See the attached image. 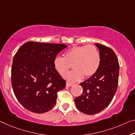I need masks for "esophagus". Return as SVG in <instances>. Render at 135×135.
<instances>
[{"label":"esophagus","instance_id":"obj_1","mask_svg":"<svg viewBox=\"0 0 135 135\" xmlns=\"http://www.w3.org/2000/svg\"><path fill=\"white\" fill-rule=\"evenodd\" d=\"M73 85L72 83H69V82H67V83H66V86H67V87H70L71 86Z\"/></svg>","mask_w":135,"mask_h":135}]
</instances>
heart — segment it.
<instances>
[{
	"label": "heart",
	"instance_id": "obj_1",
	"mask_svg": "<svg viewBox=\"0 0 135 135\" xmlns=\"http://www.w3.org/2000/svg\"><path fill=\"white\" fill-rule=\"evenodd\" d=\"M101 63V56L97 47L94 45L74 46L65 53V57L56 56L53 61L55 70L64 76L71 69L73 72L65 76L70 81H78L83 78H89L97 72Z\"/></svg>",
	"mask_w": 135,
	"mask_h": 135
}]
</instances>
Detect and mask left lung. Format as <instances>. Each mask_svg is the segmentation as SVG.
Returning <instances> with one entry per match:
<instances>
[{"label": "left lung", "instance_id": "1", "mask_svg": "<svg viewBox=\"0 0 135 135\" xmlns=\"http://www.w3.org/2000/svg\"><path fill=\"white\" fill-rule=\"evenodd\" d=\"M100 50L101 63L97 72L80 83L82 95L74 99L76 106L87 115H94L107 108L116 93L119 65L114 50L109 47L95 43Z\"/></svg>", "mask_w": 135, "mask_h": 135}]
</instances>
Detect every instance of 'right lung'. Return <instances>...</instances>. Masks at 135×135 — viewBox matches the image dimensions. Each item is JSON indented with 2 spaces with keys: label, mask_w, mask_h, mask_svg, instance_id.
Segmentation results:
<instances>
[{
  "label": "right lung",
  "mask_w": 135,
  "mask_h": 135,
  "mask_svg": "<svg viewBox=\"0 0 135 135\" xmlns=\"http://www.w3.org/2000/svg\"><path fill=\"white\" fill-rule=\"evenodd\" d=\"M66 47L62 44L28 41L16 53L11 85L17 99L26 109L42 114L55 106L57 92L66 82L55 70L53 61Z\"/></svg>",
  "instance_id": "obj_1"
}]
</instances>
